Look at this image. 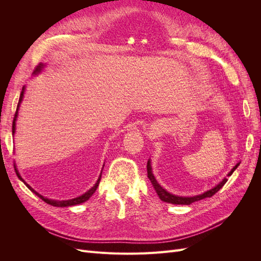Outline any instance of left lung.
<instances>
[{
	"instance_id": "8db88e82",
	"label": "left lung",
	"mask_w": 261,
	"mask_h": 261,
	"mask_svg": "<svg viewBox=\"0 0 261 261\" xmlns=\"http://www.w3.org/2000/svg\"><path fill=\"white\" fill-rule=\"evenodd\" d=\"M239 165H240V163L236 164L235 167L231 170V172L228 173L227 176H231L233 174V172L238 169ZM147 173H148V178L150 179V181H151V184H152L153 188L155 189L158 196H159V198L164 202H169V203H173V204H191L192 202L208 198V197H212L216 193H218L227 181V178H224L222 181H220V183L216 187H213L212 189H210V191L203 193L201 195H197L194 197H179V196H175V195H172V194L168 193L164 188H162L159 184H158V181L155 180V178L152 174L151 164H150V161H148V163H147Z\"/></svg>"
}]
</instances>
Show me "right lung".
Instances as JSON below:
<instances>
[{"label": "right lung", "instance_id": "1", "mask_svg": "<svg viewBox=\"0 0 261 261\" xmlns=\"http://www.w3.org/2000/svg\"><path fill=\"white\" fill-rule=\"evenodd\" d=\"M41 67H42V65L40 64V65H38L37 66V68H36V72H34V73H38V72H40V69H41ZM23 90H25V88H23L22 87V90H21V92H20V97H19V102H18V105H17V109H16V112H15V115H14V121H13V128H12V132H13V134L15 133V122H16V117H17V113H18V108H19V103L21 102V100H22V97H23ZM15 168V172H16V174H17V176H18V178L19 179H21L23 183H25V180H23L22 178H21V176L19 175V173H18V171L16 170V167H14ZM100 179H101V175H100V177L98 178V180H97V183L94 184V186L91 188V189H89L88 192L87 193H85L84 195H82V196H80V197H77V198H74V199H69V200H52V199H48V198H45V197H43V196H41L40 194H38L35 189H33V187H30L27 183H25V185L30 189L31 192L33 193H35L39 198L40 199H42L44 202H46V203H49V204H51V206H54V207H70V206H75V204H80V203H83V202H85V201H87L88 200L90 197L92 196V194L96 192V189H97V187L99 186V183H100Z\"/></svg>", "mask_w": 261, "mask_h": 261}]
</instances>
